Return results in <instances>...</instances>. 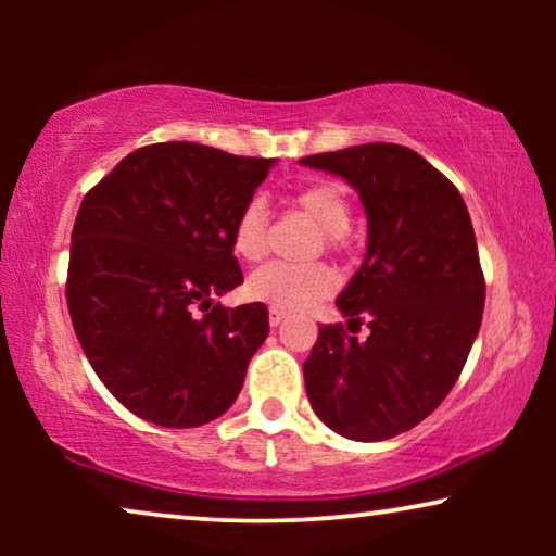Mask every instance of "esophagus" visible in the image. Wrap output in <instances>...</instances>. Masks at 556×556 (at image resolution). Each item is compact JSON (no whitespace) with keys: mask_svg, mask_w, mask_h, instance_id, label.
<instances>
[{"mask_svg":"<svg viewBox=\"0 0 556 556\" xmlns=\"http://www.w3.org/2000/svg\"><path fill=\"white\" fill-rule=\"evenodd\" d=\"M288 318V314L286 311H280V308H270V314H268V321H270V326H280Z\"/></svg>","mask_w":556,"mask_h":556,"instance_id":"obj_1","label":"esophagus"}]
</instances>
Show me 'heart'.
<instances>
[{"instance_id": "1", "label": "heart", "mask_w": 556, "mask_h": 556, "mask_svg": "<svg viewBox=\"0 0 556 556\" xmlns=\"http://www.w3.org/2000/svg\"><path fill=\"white\" fill-rule=\"evenodd\" d=\"M293 202L321 227L329 245H339V240L349 232L352 225V207L344 189L331 181H316L295 192ZM232 250L242 261L255 263L265 255L268 248V210L261 200L248 202L232 225ZM337 288V276L329 265H288L268 263L257 268L248 278L245 291L250 299L268 303L270 308L301 311L308 308L324 295Z\"/></svg>"}]
</instances>
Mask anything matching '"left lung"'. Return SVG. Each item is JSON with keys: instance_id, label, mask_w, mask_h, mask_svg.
Wrapping results in <instances>:
<instances>
[{"instance_id": "1", "label": "left lung", "mask_w": 556, "mask_h": 556, "mask_svg": "<svg viewBox=\"0 0 556 556\" xmlns=\"http://www.w3.org/2000/svg\"><path fill=\"white\" fill-rule=\"evenodd\" d=\"M356 189L367 253L339 293L359 341L326 324L303 362L311 407L359 443L422 422L453 390L481 329L485 283L473 223L458 189L400 143H362L301 159ZM346 324V326H349Z\"/></svg>"}]
</instances>
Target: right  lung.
I'll return each instance as SVG.
<instances>
[{
  "label": "right lung",
  "mask_w": 556,
  "mask_h": 556,
  "mask_svg": "<svg viewBox=\"0 0 556 556\" xmlns=\"http://www.w3.org/2000/svg\"><path fill=\"white\" fill-rule=\"evenodd\" d=\"M270 166L276 159L202 143H151L83 200L67 268L73 329L101 382L141 420L200 428L238 400L270 331L268 308L215 299L242 283L232 225Z\"/></svg>",
  "instance_id": "add662e5"
}]
</instances>
